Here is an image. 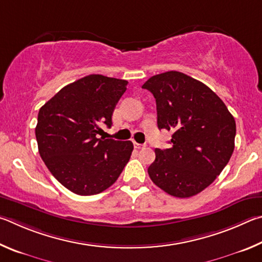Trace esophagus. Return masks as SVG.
Segmentation results:
<instances>
[{"label": "esophagus", "mask_w": 262, "mask_h": 262, "mask_svg": "<svg viewBox=\"0 0 262 262\" xmlns=\"http://www.w3.org/2000/svg\"><path fill=\"white\" fill-rule=\"evenodd\" d=\"M134 145H135V148H137V149H140V148H144V147H146V145L138 144V143H136V141H134Z\"/></svg>", "instance_id": "esophagus-1"}]
</instances>
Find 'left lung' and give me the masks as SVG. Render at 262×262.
<instances>
[{"label": "left lung", "instance_id": "1", "mask_svg": "<svg viewBox=\"0 0 262 262\" xmlns=\"http://www.w3.org/2000/svg\"><path fill=\"white\" fill-rule=\"evenodd\" d=\"M143 89L157 101L160 130L173 132L171 148L155 149V161L148 167L150 180L177 198L200 193L231 158L235 118L208 86L185 73H160Z\"/></svg>", "mask_w": 262, "mask_h": 262}]
</instances>
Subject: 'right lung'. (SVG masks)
I'll return each mask as SVG.
<instances>
[{
  "label": "right lung",
  "mask_w": 262,
  "mask_h": 262,
  "mask_svg": "<svg viewBox=\"0 0 262 262\" xmlns=\"http://www.w3.org/2000/svg\"><path fill=\"white\" fill-rule=\"evenodd\" d=\"M127 81L90 75L57 92L40 108L35 137L52 175L79 195H93L117 181L134 150L131 141L98 138Z\"/></svg>",
  "instance_id": "right-lung-1"
}]
</instances>
